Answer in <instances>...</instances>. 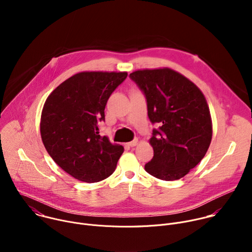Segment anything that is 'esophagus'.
Returning <instances> with one entry per match:
<instances>
[{"instance_id": "esophagus-1", "label": "esophagus", "mask_w": 252, "mask_h": 252, "mask_svg": "<svg viewBox=\"0 0 252 252\" xmlns=\"http://www.w3.org/2000/svg\"><path fill=\"white\" fill-rule=\"evenodd\" d=\"M137 138H134L133 140H131V141H129V142H127V146L128 147H130V148H133V147H135L136 145H137Z\"/></svg>"}]
</instances>
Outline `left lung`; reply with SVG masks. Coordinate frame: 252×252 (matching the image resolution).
Listing matches in <instances>:
<instances>
[{"mask_svg": "<svg viewBox=\"0 0 252 252\" xmlns=\"http://www.w3.org/2000/svg\"><path fill=\"white\" fill-rule=\"evenodd\" d=\"M129 77L146 95L151 122L159 125L150 139L154 158L146 171L162 181L184 177L204 158L212 137L202 92L168 67L138 69Z\"/></svg>", "mask_w": 252, "mask_h": 252, "instance_id": "1", "label": "left lung"}]
</instances>
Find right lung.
Instances as JSON below:
<instances>
[{"label":"right lung","mask_w":252,"mask_h":252,"mask_svg":"<svg viewBox=\"0 0 252 252\" xmlns=\"http://www.w3.org/2000/svg\"><path fill=\"white\" fill-rule=\"evenodd\" d=\"M126 71H82L57 87L44 104L40 130L44 146L66 173L97 183L116 169L124 147L100 136L104 107Z\"/></svg>","instance_id":"1"}]
</instances>
